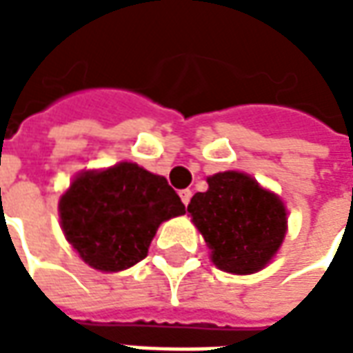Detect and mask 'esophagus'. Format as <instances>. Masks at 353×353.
Segmentation results:
<instances>
[{"label":"esophagus","instance_id":"34e87169","mask_svg":"<svg viewBox=\"0 0 353 353\" xmlns=\"http://www.w3.org/2000/svg\"><path fill=\"white\" fill-rule=\"evenodd\" d=\"M179 196H181V202H183L185 206H189V202H191L192 192L189 189H183V191H179Z\"/></svg>","mask_w":353,"mask_h":353}]
</instances>
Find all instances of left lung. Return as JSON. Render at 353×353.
<instances>
[{
	"mask_svg": "<svg viewBox=\"0 0 353 353\" xmlns=\"http://www.w3.org/2000/svg\"><path fill=\"white\" fill-rule=\"evenodd\" d=\"M187 210L212 250V261L230 274L261 270L288 229L281 200L240 172L208 177V191L196 192Z\"/></svg>",
	"mask_w": 353,
	"mask_h": 353,
	"instance_id": "left-lung-1",
	"label": "left lung"
}]
</instances>
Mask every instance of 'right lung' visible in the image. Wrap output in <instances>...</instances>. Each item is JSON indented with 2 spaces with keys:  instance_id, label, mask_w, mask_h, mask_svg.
Listing matches in <instances>:
<instances>
[{
  "instance_id": "obj_1",
  "label": "right lung",
  "mask_w": 353,
  "mask_h": 353,
  "mask_svg": "<svg viewBox=\"0 0 353 353\" xmlns=\"http://www.w3.org/2000/svg\"><path fill=\"white\" fill-rule=\"evenodd\" d=\"M183 214V202L166 177L132 162L83 172L60 199L68 242L101 272L124 270L145 259L159 225Z\"/></svg>"
}]
</instances>
